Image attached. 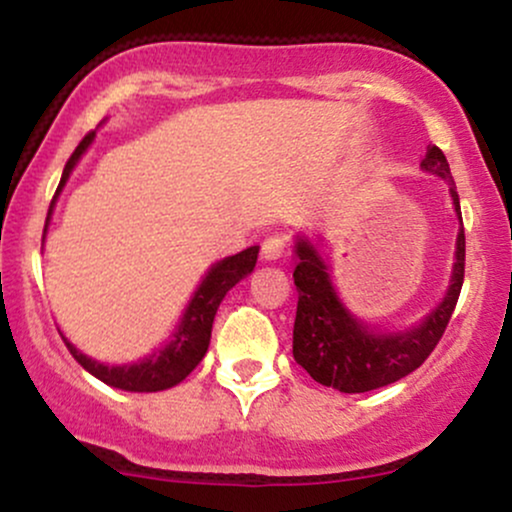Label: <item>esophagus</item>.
I'll use <instances>...</instances> for the list:
<instances>
[{"instance_id":"obj_1","label":"esophagus","mask_w":512,"mask_h":512,"mask_svg":"<svg viewBox=\"0 0 512 512\" xmlns=\"http://www.w3.org/2000/svg\"><path fill=\"white\" fill-rule=\"evenodd\" d=\"M284 252H286V240L281 236H269L262 243V257L267 262L281 260V257H284Z\"/></svg>"}]
</instances>
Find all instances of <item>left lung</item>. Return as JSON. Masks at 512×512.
Returning a JSON list of instances; mask_svg holds the SVG:
<instances>
[{"label":"left lung","instance_id":"left-lung-1","mask_svg":"<svg viewBox=\"0 0 512 512\" xmlns=\"http://www.w3.org/2000/svg\"><path fill=\"white\" fill-rule=\"evenodd\" d=\"M421 168L448 180L452 204L462 221L460 197L448 158L438 146H428ZM296 255L298 264L293 269V281L298 289V308L293 322V358L317 383L351 395L397 383L399 378L419 368L436 349L462 291L464 228H460L457 236L448 296L419 327L397 334H373L354 320L334 293L325 262L317 257L313 245L298 240Z\"/></svg>","mask_w":512,"mask_h":512}]
</instances>
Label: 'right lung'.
<instances>
[{
  "label": "right lung",
  "instance_id": "1",
  "mask_svg": "<svg viewBox=\"0 0 512 512\" xmlns=\"http://www.w3.org/2000/svg\"><path fill=\"white\" fill-rule=\"evenodd\" d=\"M93 137H96V132H88L79 142V146L74 149V154L69 156L55 195H60V190L64 187V182H67L69 173H72V168L76 166V161H79L81 154L88 149V144L93 142ZM52 204H55V197H52ZM52 204H50V211H52ZM50 211H48V219H50ZM257 252H260V248L252 245V248L238 252V255L233 257H226V260H221L219 264H214V267L209 269L207 279H204L202 286L197 289L195 298H192L190 305H187L178 332L173 334L170 344L163 346L158 354L144 358L142 363H132V366H103V363L91 361V358L81 354V351H76L74 346L62 337L64 344H67L69 354H72L76 361L88 370V373L96 375V378L103 380L105 385L117 387V390L158 392L182 383V380L195 370L197 363L202 361L204 354H207L209 339H211V325H214V315L216 310H219V303L223 301V296H226V293L231 291L243 276H248L252 269H255Z\"/></svg>",
  "mask_w": 512,
  "mask_h": 512
}]
</instances>
